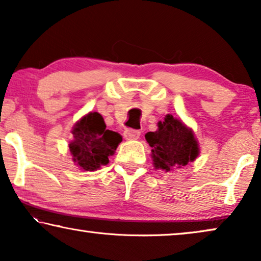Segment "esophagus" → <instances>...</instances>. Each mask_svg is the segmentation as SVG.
<instances>
[{
    "label": "esophagus",
    "instance_id": "1",
    "mask_svg": "<svg viewBox=\"0 0 261 261\" xmlns=\"http://www.w3.org/2000/svg\"><path fill=\"white\" fill-rule=\"evenodd\" d=\"M141 132L138 129H126L123 132V137L127 140H135L140 137Z\"/></svg>",
    "mask_w": 261,
    "mask_h": 261
}]
</instances>
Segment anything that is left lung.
<instances>
[{"instance_id":"obj_1","label":"left lung","mask_w":261,"mask_h":261,"mask_svg":"<svg viewBox=\"0 0 261 261\" xmlns=\"http://www.w3.org/2000/svg\"><path fill=\"white\" fill-rule=\"evenodd\" d=\"M158 126L156 132H148L145 135L152 147V158L156 168L167 172L174 166L181 168L198 156L199 148L193 132L180 120L168 114Z\"/></svg>"}]
</instances>
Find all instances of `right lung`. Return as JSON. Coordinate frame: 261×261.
<instances>
[{
  "label": "right lung",
  "mask_w": 261,
  "mask_h": 261,
  "mask_svg": "<svg viewBox=\"0 0 261 261\" xmlns=\"http://www.w3.org/2000/svg\"><path fill=\"white\" fill-rule=\"evenodd\" d=\"M74 140L69 143V149L74 162L85 171H95L107 165L108 156L114 150L122 137L116 132L106 129V124L99 113H89L75 124Z\"/></svg>",
  "instance_id": "right-lung-1"
}]
</instances>
